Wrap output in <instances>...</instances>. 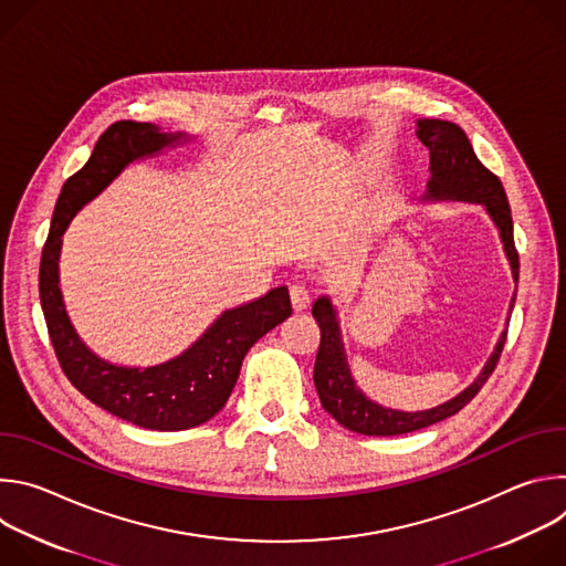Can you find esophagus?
I'll return each mask as SVG.
<instances>
[{
	"instance_id": "esophagus-1",
	"label": "esophagus",
	"mask_w": 566,
	"mask_h": 566,
	"mask_svg": "<svg viewBox=\"0 0 566 566\" xmlns=\"http://www.w3.org/2000/svg\"><path fill=\"white\" fill-rule=\"evenodd\" d=\"M289 295H291V304H293L295 311H304V308L308 306V302H311L308 291H306L302 284H293V286L289 289Z\"/></svg>"
}]
</instances>
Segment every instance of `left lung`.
<instances>
[{"instance_id": "1", "label": "left lung", "mask_w": 566, "mask_h": 566, "mask_svg": "<svg viewBox=\"0 0 566 566\" xmlns=\"http://www.w3.org/2000/svg\"><path fill=\"white\" fill-rule=\"evenodd\" d=\"M417 136L430 149V181H428L423 201H468V203H479L486 208L489 217L493 219L500 232L513 280L517 282L520 255L515 251L513 217H511V206H509L502 181L491 170L481 166V160L476 158L465 132L459 125L450 120H439V118H419ZM513 306H515V293L509 311H513ZM311 313L317 322L319 336H322L319 349L315 356V367H313V382H315L322 408H325L343 428L358 434H367V437L408 434L457 415L479 394L483 382H486L489 376L495 371L506 343V329H504L495 345V352L491 354L486 365H483L481 374L454 398L441 402V406L432 410L400 412V410L378 406V402L369 400L358 389L347 363L345 343L340 336L338 311L334 302L327 295H322L313 302ZM506 319H511V315Z\"/></svg>"}]
</instances>
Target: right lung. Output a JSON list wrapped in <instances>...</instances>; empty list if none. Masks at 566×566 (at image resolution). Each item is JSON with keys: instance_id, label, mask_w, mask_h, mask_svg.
Returning <instances> with one entry per match:
<instances>
[{"instance_id": "1", "label": "right lung", "mask_w": 566, "mask_h": 566, "mask_svg": "<svg viewBox=\"0 0 566 566\" xmlns=\"http://www.w3.org/2000/svg\"><path fill=\"white\" fill-rule=\"evenodd\" d=\"M181 140L190 136L160 132L151 123L109 125L85 168L62 186L40 262V302L62 371L98 408L147 430H188L221 412L249 349L293 311L289 289H271L249 304L226 308L186 352L151 367L114 365L75 334L60 291L62 234L75 212L96 199L129 164Z\"/></svg>"}]
</instances>
